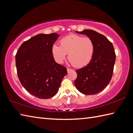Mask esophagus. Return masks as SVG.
<instances>
[{
	"instance_id": "esophagus-1",
	"label": "esophagus",
	"mask_w": 133,
	"mask_h": 133,
	"mask_svg": "<svg viewBox=\"0 0 133 133\" xmlns=\"http://www.w3.org/2000/svg\"><path fill=\"white\" fill-rule=\"evenodd\" d=\"M67 72H69L70 71H71L72 70V69H69V68H67Z\"/></svg>"
}]
</instances>
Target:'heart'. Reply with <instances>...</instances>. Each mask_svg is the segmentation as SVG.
Here are the masks:
<instances>
[{
  "instance_id": "heart-1",
  "label": "heart",
  "mask_w": 133,
  "mask_h": 133,
  "mask_svg": "<svg viewBox=\"0 0 133 133\" xmlns=\"http://www.w3.org/2000/svg\"><path fill=\"white\" fill-rule=\"evenodd\" d=\"M60 43L61 46L54 44L52 48V54L58 63L63 62L67 54L71 63L76 67L86 65L93 58L95 45L90 38L71 35L63 38Z\"/></svg>"
}]
</instances>
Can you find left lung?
Masks as SVG:
<instances>
[{"mask_svg":"<svg viewBox=\"0 0 133 133\" xmlns=\"http://www.w3.org/2000/svg\"><path fill=\"white\" fill-rule=\"evenodd\" d=\"M91 38L95 45L93 58L87 66L77 70L75 85L81 93L95 95L103 91L112 79L116 61L115 49L107 37L91 29L76 31Z\"/></svg>","mask_w":133,"mask_h":133,"instance_id":"8db88e82","label":"left lung"}]
</instances>
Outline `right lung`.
<instances>
[{
    "instance_id": "1",
    "label": "right lung",
    "mask_w": 133,
    "mask_h": 133,
    "mask_svg": "<svg viewBox=\"0 0 133 133\" xmlns=\"http://www.w3.org/2000/svg\"><path fill=\"white\" fill-rule=\"evenodd\" d=\"M59 36L57 33L38 34L24 42L16 54L21 84L37 98L54 96L67 74L66 68L58 64L52 56V46Z\"/></svg>"
}]
</instances>
